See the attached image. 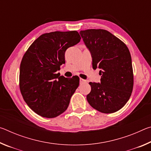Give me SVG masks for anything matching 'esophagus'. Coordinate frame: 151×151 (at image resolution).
Instances as JSON below:
<instances>
[{
    "mask_svg": "<svg viewBox=\"0 0 151 151\" xmlns=\"http://www.w3.org/2000/svg\"><path fill=\"white\" fill-rule=\"evenodd\" d=\"M86 81L85 80H84V79H83V78H80V83H86Z\"/></svg>",
    "mask_w": 151,
    "mask_h": 151,
    "instance_id": "obj_1",
    "label": "esophagus"
}]
</instances>
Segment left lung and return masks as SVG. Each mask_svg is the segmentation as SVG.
Instances as JSON below:
<instances>
[{
	"label": "left lung",
	"mask_w": 151,
	"mask_h": 151,
	"mask_svg": "<svg viewBox=\"0 0 151 151\" xmlns=\"http://www.w3.org/2000/svg\"><path fill=\"white\" fill-rule=\"evenodd\" d=\"M91 53L93 69L99 68L101 83H89L86 96L90 105L103 113H113L129 100L133 88V70L131 53L127 45L103 29L80 31Z\"/></svg>",
	"instance_id": "obj_1"
}]
</instances>
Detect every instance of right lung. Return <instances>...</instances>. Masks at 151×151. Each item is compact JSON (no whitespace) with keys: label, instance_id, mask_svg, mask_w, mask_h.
<instances>
[{"label":"right lung","instance_id":"right-lung-1","mask_svg":"<svg viewBox=\"0 0 151 151\" xmlns=\"http://www.w3.org/2000/svg\"><path fill=\"white\" fill-rule=\"evenodd\" d=\"M81 39L76 30L45 33L24 53L20 66V90L27 105L39 115L55 118L67 109L79 78L68 79L56 72L65 63L66 50Z\"/></svg>","mask_w":151,"mask_h":151}]
</instances>
